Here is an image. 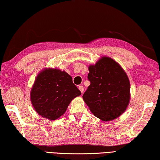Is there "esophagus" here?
Wrapping results in <instances>:
<instances>
[{
  "instance_id": "obj_1",
  "label": "esophagus",
  "mask_w": 160,
  "mask_h": 160,
  "mask_svg": "<svg viewBox=\"0 0 160 160\" xmlns=\"http://www.w3.org/2000/svg\"><path fill=\"white\" fill-rule=\"evenodd\" d=\"M78 89H79L81 92L83 93V86H78Z\"/></svg>"
}]
</instances>
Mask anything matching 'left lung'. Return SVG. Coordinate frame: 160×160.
I'll list each match as a JSON object with an SVG mask.
<instances>
[{"label":"left lung","instance_id":"8db88e82","mask_svg":"<svg viewBox=\"0 0 160 160\" xmlns=\"http://www.w3.org/2000/svg\"><path fill=\"white\" fill-rule=\"evenodd\" d=\"M91 84L83 99L91 112L103 121H111L125 111L130 99V83L121 66L109 57H102L88 67Z\"/></svg>","mask_w":160,"mask_h":160}]
</instances>
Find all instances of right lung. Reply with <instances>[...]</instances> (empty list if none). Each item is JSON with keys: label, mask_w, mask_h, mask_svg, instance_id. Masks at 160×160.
Wrapping results in <instances>:
<instances>
[{"label": "right lung", "mask_w": 160, "mask_h": 160, "mask_svg": "<svg viewBox=\"0 0 160 160\" xmlns=\"http://www.w3.org/2000/svg\"><path fill=\"white\" fill-rule=\"evenodd\" d=\"M81 94L65 71L45 68L37 76L31 88L30 101L40 116L54 120L62 116L71 101Z\"/></svg>", "instance_id": "obj_1"}]
</instances>
